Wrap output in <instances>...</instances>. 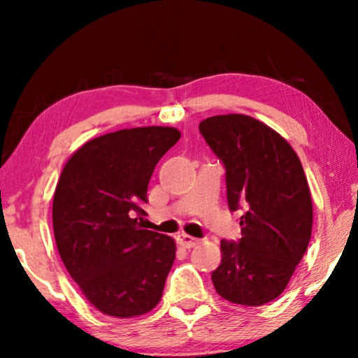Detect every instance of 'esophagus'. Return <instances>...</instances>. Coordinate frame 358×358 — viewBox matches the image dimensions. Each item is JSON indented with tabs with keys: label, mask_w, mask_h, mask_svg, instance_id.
I'll list each match as a JSON object with an SVG mask.
<instances>
[{
	"label": "esophagus",
	"mask_w": 358,
	"mask_h": 358,
	"mask_svg": "<svg viewBox=\"0 0 358 358\" xmlns=\"http://www.w3.org/2000/svg\"><path fill=\"white\" fill-rule=\"evenodd\" d=\"M197 238L191 237V235H186V234H181L178 237V245L181 248H186V250H189V248H194L197 245Z\"/></svg>",
	"instance_id": "34e87169"
}]
</instances>
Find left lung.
<instances>
[{"label":"left lung","mask_w":358,"mask_h":358,"mask_svg":"<svg viewBox=\"0 0 358 358\" xmlns=\"http://www.w3.org/2000/svg\"><path fill=\"white\" fill-rule=\"evenodd\" d=\"M199 131L226 167L230 211L243 210L241 238L221 240L211 281L230 303L262 306L282 294L310 245L306 175L286 138L248 115H216Z\"/></svg>","instance_id":"8db88e82"}]
</instances>
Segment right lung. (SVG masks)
<instances>
[{
  "label": "right lung",
  "mask_w": 358,
  "mask_h": 358,
  "mask_svg": "<svg viewBox=\"0 0 358 358\" xmlns=\"http://www.w3.org/2000/svg\"><path fill=\"white\" fill-rule=\"evenodd\" d=\"M181 137L167 126L108 132L72 155L53 196V232L66 270L107 316L136 317L159 303L177 245L143 227L155 166Z\"/></svg>",
  "instance_id": "obj_1"
}]
</instances>
